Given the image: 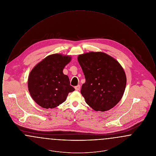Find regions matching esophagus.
I'll use <instances>...</instances> for the list:
<instances>
[{
  "instance_id": "1",
  "label": "esophagus",
  "mask_w": 156,
  "mask_h": 156,
  "mask_svg": "<svg viewBox=\"0 0 156 156\" xmlns=\"http://www.w3.org/2000/svg\"><path fill=\"white\" fill-rule=\"evenodd\" d=\"M75 89L76 90H80V85H77L76 87H75Z\"/></svg>"
}]
</instances>
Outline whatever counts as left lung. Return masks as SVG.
Here are the masks:
<instances>
[{"label":"left lung","instance_id":"8db88e82","mask_svg":"<svg viewBox=\"0 0 156 156\" xmlns=\"http://www.w3.org/2000/svg\"><path fill=\"white\" fill-rule=\"evenodd\" d=\"M85 78L81 93L95 111L110 110L118 104L126 85L125 72L119 62L103 52L90 51L78 56Z\"/></svg>","mask_w":156,"mask_h":156}]
</instances>
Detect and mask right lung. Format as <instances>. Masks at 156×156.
Returning a JSON list of instances; mask_svg holds the SVG:
<instances>
[{"mask_svg":"<svg viewBox=\"0 0 156 156\" xmlns=\"http://www.w3.org/2000/svg\"><path fill=\"white\" fill-rule=\"evenodd\" d=\"M70 55L53 54L37 64L28 77V89L33 99L41 107L52 109L62 104L74 90L63 69L71 61Z\"/></svg>","mask_w":156,"mask_h":156,"instance_id":"right-lung-1","label":"right lung"}]
</instances>
